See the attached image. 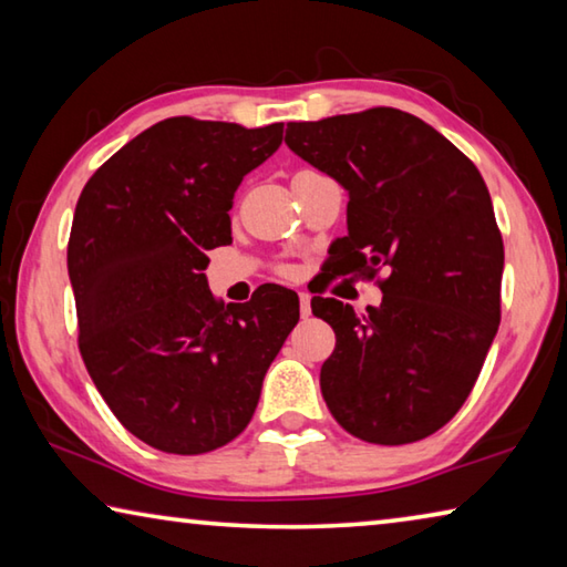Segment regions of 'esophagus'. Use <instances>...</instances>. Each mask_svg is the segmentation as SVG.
Wrapping results in <instances>:
<instances>
[{"mask_svg":"<svg viewBox=\"0 0 567 567\" xmlns=\"http://www.w3.org/2000/svg\"><path fill=\"white\" fill-rule=\"evenodd\" d=\"M300 315H302V318H310V315H312L310 295H307V292H300Z\"/></svg>","mask_w":567,"mask_h":567,"instance_id":"esophagus-1","label":"esophagus"}]
</instances>
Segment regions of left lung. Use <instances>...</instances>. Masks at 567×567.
Masks as SVG:
<instances>
[{
  "label": "left lung",
  "mask_w": 567,
  "mask_h": 567,
  "mask_svg": "<svg viewBox=\"0 0 567 567\" xmlns=\"http://www.w3.org/2000/svg\"><path fill=\"white\" fill-rule=\"evenodd\" d=\"M285 142L348 189L344 270L390 272L368 315L312 297L338 338L320 370L332 417L375 445L433 435L463 408L501 324L505 252L485 179L392 107L287 122Z\"/></svg>",
  "instance_id": "1"
}]
</instances>
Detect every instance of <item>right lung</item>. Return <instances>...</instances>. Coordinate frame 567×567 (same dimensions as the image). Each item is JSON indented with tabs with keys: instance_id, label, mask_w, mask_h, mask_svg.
<instances>
[{
	"instance_id": "1",
	"label": "right lung",
	"mask_w": 567,
	"mask_h": 567,
	"mask_svg": "<svg viewBox=\"0 0 567 567\" xmlns=\"http://www.w3.org/2000/svg\"><path fill=\"white\" fill-rule=\"evenodd\" d=\"M282 127L162 120L76 203L66 267L82 360L114 417L162 453L203 455L243 433L300 320L280 285L225 307L205 277V249L233 243L239 182L275 155Z\"/></svg>"
}]
</instances>
